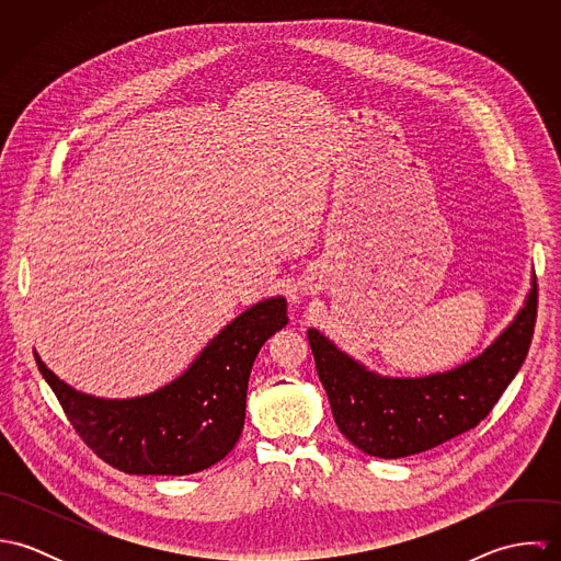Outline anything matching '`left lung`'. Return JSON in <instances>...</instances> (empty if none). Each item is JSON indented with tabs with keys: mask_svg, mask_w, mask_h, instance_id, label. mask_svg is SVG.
I'll use <instances>...</instances> for the list:
<instances>
[{
	"mask_svg": "<svg viewBox=\"0 0 561 561\" xmlns=\"http://www.w3.org/2000/svg\"><path fill=\"white\" fill-rule=\"evenodd\" d=\"M538 313L536 274L516 318L476 358L421 378H391L341 352L320 330L309 343L341 434L367 456L398 460L438 447L488 416L527 358Z\"/></svg>",
	"mask_w": 561,
	"mask_h": 561,
	"instance_id": "left-lung-1",
	"label": "left lung"
}]
</instances>
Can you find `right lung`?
Masks as SVG:
<instances>
[{"instance_id": "obj_1", "label": "right lung", "mask_w": 561, "mask_h": 561, "mask_svg": "<svg viewBox=\"0 0 561 561\" xmlns=\"http://www.w3.org/2000/svg\"><path fill=\"white\" fill-rule=\"evenodd\" d=\"M283 296L261 300L227 323L170 385L131 400H103L36 365L83 443L129 476H190L220 462L240 440L245 391L261 345L287 325Z\"/></svg>"}]
</instances>
